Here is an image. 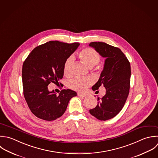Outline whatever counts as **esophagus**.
<instances>
[{
  "label": "esophagus",
  "mask_w": 158,
  "mask_h": 158,
  "mask_svg": "<svg viewBox=\"0 0 158 158\" xmlns=\"http://www.w3.org/2000/svg\"><path fill=\"white\" fill-rule=\"evenodd\" d=\"M77 95L79 97H85L87 96L86 94H81V93H78L77 94Z\"/></svg>",
  "instance_id": "1"
}]
</instances>
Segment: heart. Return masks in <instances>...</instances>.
I'll return each instance as SVG.
<instances>
[{"instance_id": "1", "label": "heart", "mask_w": 158, "mask_h": 158, "mask_svg": "<svg viewBox=\"0 0 158 158\" xmlns=\"http://www.w3.org/2000/svg\"><path fill=\"white\" fill-rule=\"evenodd\" d=\"M78 56L81 60L90 68L94 67L100 61V55L99 53L94 48L90 47L82 49L78 53ZM73 63V56L69 57L65 61L63 65V73L64 75L68 76L71 74ZM91 84L92 81L89 78L76 77L70 81L69 87L73 90L79 92H84L91 85Z\"/></svg>"}]
</instances>
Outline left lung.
Instances as JSON below:
<instances>
[{"instance_id": "1", "label": "left lung", "mask_w": 158, "mask_h": 158, "mask_svg": "<svg viewBox=\"0 0 158 158\" xmlns=\"http://www.w3.org/2000/svg\"><path fill=\"white\" fill-rule=\"evenodd\" d=\"M89 45L106 58L100 79L92 88L97 92L103 85L106 94L100 100L98 97L97 105L89 112L98 120L106 121L115 117L125 105L130 90L131 64L118 47L101 42H90Z\"/></svg>"}]
</instances>
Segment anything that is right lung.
I'll return each instance as SVG.
<instances>
[{"instance_id":"obj_1","label":"right lung","mask_w":158,"mask_h":158,"mask_svg":"<svg viewBox=\"0 0 158 158\" xmlns=\"http://www.w3.org/2000/svg\"><path fill=\"white\" fill-rule=\"evenodd\" d=\"M79 43L49 41L34 48L24 60L22 68L23 94L29 108L37 118L48 121L65 112L70 99L77 95L72 90H61L57 95L48 85L63 77L65 61Z\"/></svg>"}]
</instances>
